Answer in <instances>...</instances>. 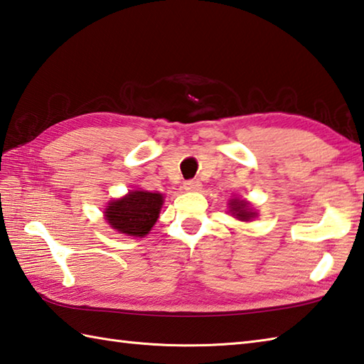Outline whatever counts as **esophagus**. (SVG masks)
Returning a JSON list of instances; mask_svg holds the SVG:
<instances>
[{
	"label": "esophagus",
	"mask_w": 364,
	"mask_h": 364,
	"mask_svg": "<svg viewBox=\"0 0 364 364\" xmlns=\"http://www.w3.org/2000/svg\"><path fill=\"white\" fill-rule=\"evenodd\" d=\"M201 187H203V185L199 181H187L183 183V188L187 191H199V190H201Z\"/></svg>",
	"instance_id": "1"
}]
</instances>
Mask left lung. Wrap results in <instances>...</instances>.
I'll use <instances>...</instances> for the list:
<instances>
[{
  "instance_id": "8db88e82",
  "label": "left lung",
  "mask_w": 364,
  "mask_h": 364,
  "mask_svg": "<svg viewBox=\"0 0 364 364\" xmlns=\"http://www.w3.org/2000/svg\"><path fill=\"white\" fill-rule=\"evenodd\" d=\"M229 212H231L237 220H242V221H250L251 218L256 217V212L250 209V203L239 198L229 201Z\"/></svg>"
}]
</instances>
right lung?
<instances>
[{"label":"right lung","instance_id":"obj_1","mask_svg":"<svg viewBox=\"0 0 364 364\" xmlns=\"http://www.w3.org/2000/svg\"><path fill=\"white\" fill-rule=\"evenodd\" d=\"M161 205V193L133 190L121 199L108 203L103 213L107 223L119 234L144 237L157 223Z\"/></svg>","mask_w":364,"mask_h":364}]
</instances>
